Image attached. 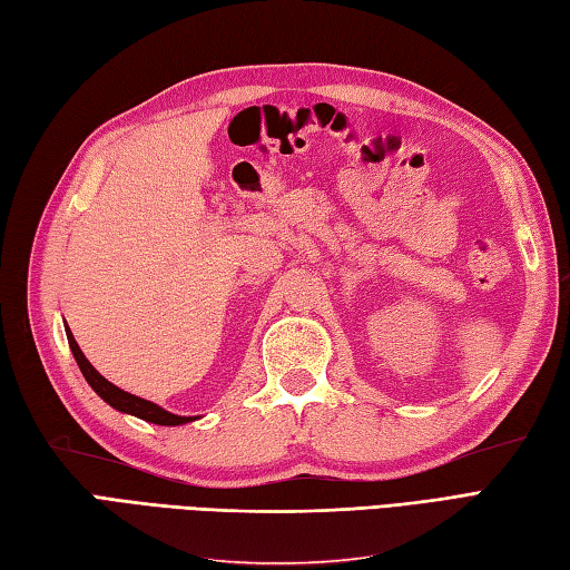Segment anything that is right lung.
Instances as JSON below:
<instances>
[{
    "mask_svg": "<svg viewBox=\"0 0 570 570\" xmlns=\"http://www.w3.org/2000/svg\"><path fill=\"white\" fill-rule=\"evenodd\" d=\"M65 333H68V342H70V350H72V354H75V362H77V366H79V372L85 374L87 383H89L91 389H95V393L99 395V399L109 403L111 407L121 410V413H128V415H136V417L145 420V422H155V425H167V428L187 425V422L196 420V417H184V415L169 413V410H165V407H160V405H155V403L145 401V399H138V395L114 386L111 381H106V379L97 372V368L89 364V360H87V356L82 354V350H79V345L75 342L72 333H70V327L65 330Z\"/></svg>",
    "mask_w": 570,
    "mask_h": 570,
    "instance_id": "1",
    "label": "right lung"
}]
</instances>
